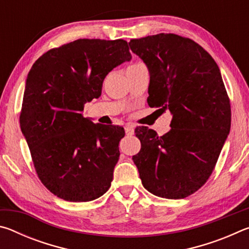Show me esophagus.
Masks as SVG:
<instances>
[{
	"label": "esophagus",
	"mask_w": 249,
	"mask_h": 249,
	"mask_svg": "<svg viewBox=\"0 0 249 249\" xmlns=\"http://www.w3.org/2000/svg\"><path fill=\"white\" fill-rule=\"evenodd\" d=\"M125 133L127 136H132V135H134V126L130 125V124H127L125 126Z\"/></svg>",
	"instance_id": "34e87169"
}]
</instances>
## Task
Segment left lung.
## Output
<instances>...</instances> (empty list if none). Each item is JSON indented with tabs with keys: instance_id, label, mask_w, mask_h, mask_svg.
Instances as JSON below:
<instances>
[{
	"instance_id": "8db88e82",
	"label": "left lung",
	"mask_w": 249,
	"mask_h": 249,
	"mask_svg": "<svg viewBox=\"0 0 249 249\" xmlns=\"http://www.w3.org/2000/svg\"><path fill=\"white\" fill-rule=\"evenodd\" d=\"M128 44L149 70V107L172 114L171 129L162 136L146 126L135 129L142 148L133 161L146 190L183 199L208 181L231 129L220 69L199 44L176 34Z\"/></svg>"
}]
</instances>
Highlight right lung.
Instances as JSON below:
<instances>
[{
    "label": "right lung",
    "mask_w": 249,
    "mask_h": 249,
    "mask_svg": "<svg viewBox=\"0 0 249 249\" xmlns=\"http://www.w3.org/2000/svg\"><path fill=\"white\" fill-rule=\"evenodd\" d=\"M130 59L123 39H78L48 50L29 70L20 129L37 176L62 200L92 201L111 187L124 128L92 123L82 111L109 71Z\"/></svg>",
    "instance_id": "obj_1"
}]
</instances>
